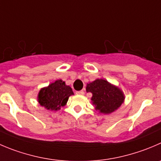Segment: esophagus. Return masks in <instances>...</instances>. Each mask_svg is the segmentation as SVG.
<instances>
[{"instance_id": "1", "label": "esophagus", "mask_w": 161, "mask_h": 161, "mask_svg": "<svg viewBox=\"0 0 161 161\" xmlns=\"http://www.w3.org/2000/svg\"><path fill=\"white\" fill-rule=\"evenodd\" d=\"M76 94L83 95L84 94V91H83V90H79V91H76Z\"/></svg>"}]
</instances>
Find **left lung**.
<instances>
[{
  "label": "left lung",
  "mask_w": 161,
  "mask_h": 161,
  "mask_svg": "<svg viewBox=\"0 0 161 161\" xmlns=\"http://www.w3.org/2000/svg\"><path fill=\"white\" fill-rule=\"evenodd\" d=\"M86 92L93 93V104L101 113L109 114L114 112L124 101L122 91L104 79H96L87 84Z\"/></svg>",
  "instance_id": "obj_1"
}]
</instances>
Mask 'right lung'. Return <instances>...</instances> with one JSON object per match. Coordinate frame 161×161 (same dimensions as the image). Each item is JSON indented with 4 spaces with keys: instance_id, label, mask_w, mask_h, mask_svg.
I'll use <instances>...</instances> for the list:
<instances>
[{
    "instance_id": "1",
    "label": "right lung",
    "mask_w": 161,
    "mask_h": 161,
    "mask_svg": "<svg viewBox=\"0 0 161 161\" xmlns=\"http://www.w3.org/2000/svg\"><path fill=\"white\" fill-rule=\"evenodd\" d=\"M74 94L72 89L65 85L62 80H57L48 87L43 88L38 93L39 104L50 110H58L64 106L71 95Z\"/></svg>"
}]
</instances>
